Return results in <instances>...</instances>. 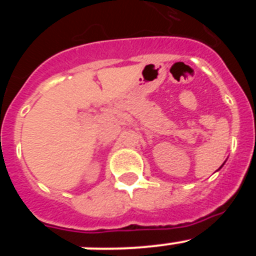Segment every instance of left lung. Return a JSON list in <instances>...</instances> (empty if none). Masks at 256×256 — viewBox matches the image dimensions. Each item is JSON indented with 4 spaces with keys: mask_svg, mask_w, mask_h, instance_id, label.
I'll list each match as a JSON object with an SVG mask.
<instances>
[{
    "mask_svg": "<svg viewBox=\"0 0 256 256\" xmlns=\"http://www.w3.org/2000/svg\"><path fill=\"white\" fill-rule=\"evenodd\" d=\"M220 168H222V166H220Z\"/></svg>",
    "mask_w": 256,
    "mask_h": 256,
    "instance_id": "obj_1",
    "label": "left lung"
}]
</instances>
